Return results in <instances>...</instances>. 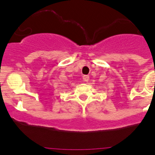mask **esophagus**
Here are the masks:
<instances>
[{
	"label": "esophagus",
	"mask_w": 155,
	"mask_h": 155,
	"mask_svg": "<svg viewBox=\"0 0 155 155\" xmlns=\"http://www.w3.org/2000/svg\"><path fill=\"white\" fill-rule=\"evenodd\" d=\"M83 80L85 82L88 81V80H89V76H88V75H84V76H83Z\"/></svg>",
	"instance_id": "34e87169"
}]
</instances>
